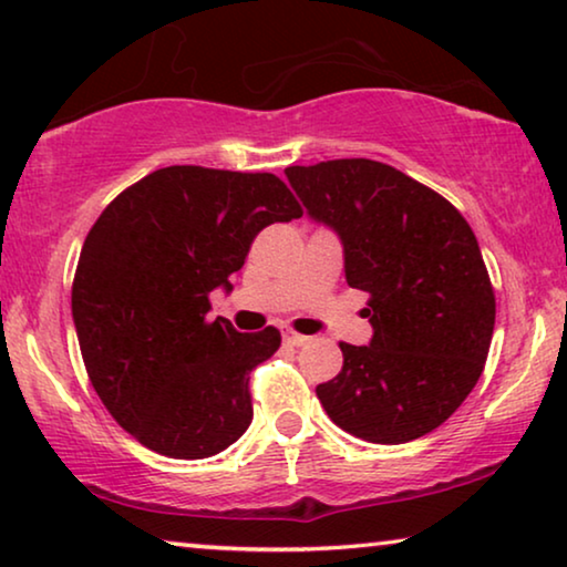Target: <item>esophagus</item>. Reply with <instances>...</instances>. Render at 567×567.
<instances>
[{"mask_svg": "<svg viewBox=\"0 0 567 567\" xmlns=\"http://www.w3.org/2000/svg\"><path fill=\"white\" fill-rule=\"evenodd\" d=\"M282 336H285V341L292 343V346H306L310 341L308 336H300V333H295V331H285Z\"/></svg>", "mask_w": 567, "mask_h": 567, "instance_id": "34e87169", "label": "esophagus"}]
</instances>
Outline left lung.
Wrapping results in <instances>:
<instances>
[{
	"label": "left lung",
	"mask_w": 567,
	"mask_h": 567,
	"mask_svg": "<svg viewBox=\"0 0 567 567\" xmlns=\"http://www.w3.org/2000/svg\"><path fill=\"white\" fill-rule=\"evenodd\" d=\"M312 221L343 244L346 282L369 292V346L341 343L343 369L316 394L338 427L379 445L417 441L476 386L496 302L458 210L367 157L285 171Z\"/></svg>",
	"instance_id": "obj_1"
}]
</instances>
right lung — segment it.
Wrapping results in <instances>:
<instances>
[{
  "label": "right lung",
  "mask_w": 567,
  "mask_h": 567,
  "mask_svg": "<svg viewBox=\"0 0 567 567\" xmlns=\"http://www.w3.org/2000/svg\"><path fill=\"white\" fill-rule=\"evenodd\" d=\"M300 216L272 173L173 165L120 193L89 231L71 292L83 364L104 408L150 451L198 461L247 433L249 371L282 338L208 320V295L231 292L265 226Z\"/></svg>",
  "instance_id": "1"
}]
</instances>
